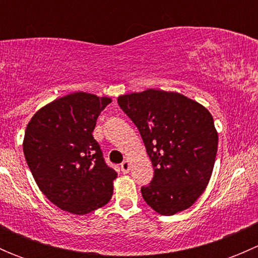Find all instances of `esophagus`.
I'll list each match as a JSON object with an SVG mask.
<instances>
[{
    "label": "esophagus",
    "mask_w": 258,
    "mask_h": 258,
    "mask_svg": "<svg viewBox=\"0 0 258 258\" xmlns=\"http://www.w3.org/2000/svg\"><path fill=\"white\" fill-rule=\"evenodd\" d=\"M121 171L123 173H128L130 172V162L128 161H123L121 163Z\"/></svg>",
    "instance_id": "obj_1"
}]
</instances>
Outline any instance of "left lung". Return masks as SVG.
I'll return each mask as SVG.
<instances>
[{
	"label": "left lung",
	"mask_w": 258,
	"mask_h": 258,
	"mask_svg": "<svg viewBox=\"0 0 258 258\" xmlns=\"http://www.w3.org/2000/svg\"><path fill=\"white\" fill-rule=\"evenodd\" d=\"M117 103L139 128L155 170L141 187L146 204L165 216L191 207L209 183L217 153L211 113L181 93L152 88L119 96Z\"/></svg>",
	"instance_id": "1"
}]
</instances>
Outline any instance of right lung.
Returning a JSON list of instances; mask_svg holds the SVG:
<instances>
[{"label":"right lung","instance_id":"1","mask_svg":"<svg viewBox=\"0 0 258 258\" xmlns=\"http://www.w3.org/2000/svg\"><path fill=\"white\" fill-rule=\"evenodd\" d=\"M111 98L75 92L41 108L28 122L23 153L42 194L63 211L86 215L108 204L116 171L93 139Z\"/></svg>","mask_w":258,"mask_h":258}]
</instances>
